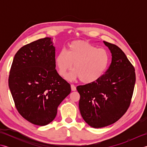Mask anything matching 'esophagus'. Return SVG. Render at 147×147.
Returning <instances> with one entry per match:
<instances>
[{"instance_id":"esophagus-1","label":"esophagus","mask_w":147,"mask_h":147,"mask_svg":"<svg viewBox=\"0 0 147 147\" xmlns=\"http://www.w3.org/2000/svg\"><path fill=\"white\" fill-rule=\"evenodd\" d=\"M71 88L72 91H76V86L75 85H71Z\"/></svg>"}]
</instances>
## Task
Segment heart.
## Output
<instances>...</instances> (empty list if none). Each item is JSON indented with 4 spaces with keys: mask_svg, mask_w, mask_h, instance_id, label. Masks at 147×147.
Instances as JSON below:
<instances>
[{
    "mask_svg": "<svg viewBox=\"0 0 147 147\" xmlns=\"http://www.w3.org/2000/svg\"><path fill=\"white\" fill-rule=\"evenodd\" d=\"M55 62L59 75L64 77L73 67L74 69L67 76V80L80 79L85 84L98 80L107 69L109 54L104 49H98L88 42L76 40L68 45L67 51L62 50L56 55Z\"/></svg>",
    "mask_w": 147,
    "mask_h": 147,
    "instance_id": "obj_1",
    "label": "heart"
}]
</instances>
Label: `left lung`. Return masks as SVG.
<instances>
[{
    "label": "left lung",
    "mask_w": 147,
    "mask_h": 147,
    "mask_svg": "<svg viewBox=\"0 0 147 147\" xmlns=\"http://www.w3.org/2000/svg\"><path fill=\"white\" fill-rule=\"evenodd\" d=\"M112 54V62L96 82L77 86L79 108L86 123L94 128L115 123L128 109L135 85L133 65L117 45L104 41Z\"/></svg>",
    "instance_id": "8db88e82"
}]
</instances>
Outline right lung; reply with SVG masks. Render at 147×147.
<instances>
[{
  "label": "right lung",
  "mask_w": 147,
  "mask_h": 147,
  "mask_svg": "<svg viewBox=\"0 0 147 147\" xmlns=\"http://www.w3.org/2000/svg\"><path fill=\"white\" fill-rule=\"evenodd\" d=\"M55 51L51 38L37 40L19 50L11 67L9 86L16 107L35 125L51 123L71 91L55 69Z\"/></svg>",
  "instance_id": "obj_1"
}]
</instances>
